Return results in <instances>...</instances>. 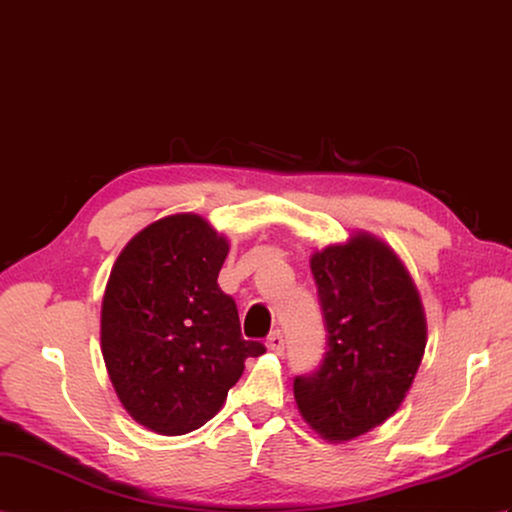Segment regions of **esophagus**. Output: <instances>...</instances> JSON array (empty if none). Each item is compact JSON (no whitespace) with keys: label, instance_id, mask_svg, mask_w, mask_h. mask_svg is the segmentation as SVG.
I'll return each instance as SVG.
<instances>
[{"label":"esophagus","instance_id":"esophagus-1","mask_svg":"<svg viewBox=\"0 0 512 512\" xmlns=\"http://www.w3.org/2000/svg\"><path fill=\"white\" fill-rule=\"evenodd\" d=\"M266 347H268L272 353H277V355H281V353H283V349H285V340H283V334H281L279 329L272 331V334L266 338Z\"/></svg>","mask_w":512,"mask_h":512}]
</instances>
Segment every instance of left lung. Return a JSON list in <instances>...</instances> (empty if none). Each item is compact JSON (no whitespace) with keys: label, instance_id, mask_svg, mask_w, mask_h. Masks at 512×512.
I'll return each instance as SVG.
<instances>
[{"label":"left lung","instance_id":"left-lung-1","mask_svg":"<svg viewBox=\"0 0 512 512\" xmlns=\"http://www.w3.org/2000/svg\"><path fill=\"white\" fill-rule=\"evenodd\" d=\"M327 353L294 377L303 419L329 441H351L397 412L425 351L419 292L397 255L360 233L312 255Z\"/></svg>","mask_w":512,"mask_h":512}]
</instances>
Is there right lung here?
Returning <instances> with one entry per match:
<instances>
[{
    "label": "right lung",
    "mask_w": 512,
    "mask_h": 512,
    "mask_svg": "<svg viewBox=\"0 0 512 512\" xmlns=\"http://www.w3.org/2000/svg\"><path fill=\"white\" fill-rule=\"evenodd\" d=\"M229 244L194 213L152 222L126 244L102 301V355L117 397L152 432L198 430L222 408L244 360L233 296L218 285Z\"/></svg>",
    "instance_id": "obj_1"
}]
</instances>
